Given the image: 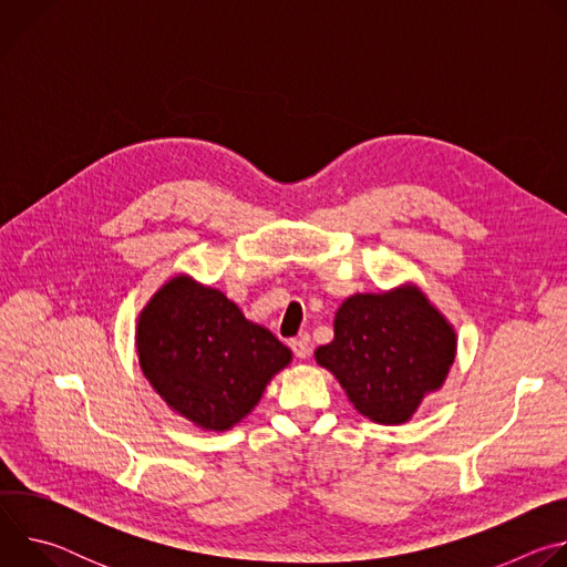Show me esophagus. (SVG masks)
Returning a JSON list of instances; mask_svg holds the SVG:
<instances>
[{"label": "esophagus", "instance_id": "34e87169", "mask_svg": "<svg viewBox=\"0 0 567 567\" xmlns=\"http://www.w3.org/2000/svg\"><path fill=\"white\" fill-rule=\"evenodd\" d=\"M289 348H291V352H293L298 359H307V357H309V346H307L305 339H291V341H289Z\"/></svg>", "mask_w": 567, "mask_h": 567}]
</instances>
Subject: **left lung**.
I'll return each instance as SVG.
<instances>
[{
  "label": "left lung",
  "mask_w": 567,
  "mask_h": 567,
  "mask_svg": "<svg viewBox=\"0 0 567 567\" xmlns=\"http://www.w3.org/2000/svg\"><path fill=\"white\" fill-rule=\"evenodd\" d=\"M453 359L455 332L417 287L348 298L334 318V341L316 350L354 409L379 424L409 422Z\"/></svg>",
  "instance_id": "left-lung-1"
}]
</instances>
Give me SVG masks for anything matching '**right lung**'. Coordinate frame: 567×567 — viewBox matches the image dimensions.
<instances>
[{
  "mask_svg": "<svg viewBox=\"0 0 567 567\" xmlns=\"http://www.w3.org/2000/svg\"><path fill=\"white\" fill-rule=\"evenodd\" d=\"M136 350L143 374L168 406L210 431L245 417L291 361L289 348L221 291L186 276L161 287L141 311Z\"/></svg>",
  "mask_w": 567,
  "mask_h": 567,
  "instance_id": "obj_1",
  "label": "right lung"
}]
</instances>
